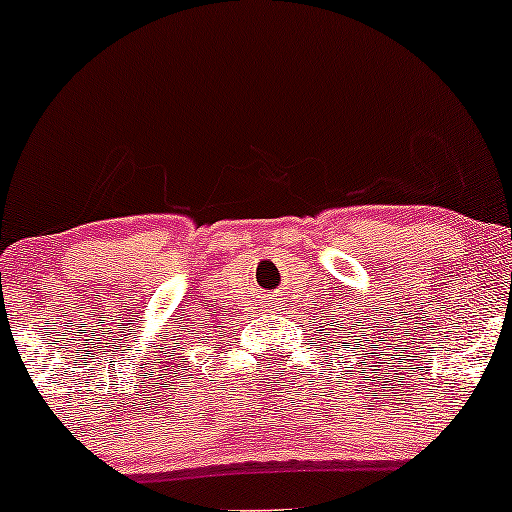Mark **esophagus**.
<instances>
[{
  "label": "esophagus",
  "instance_id": "34e87169",
  "mask_svg": "<svg viewBox=\"0 0 512 512\" xmlns=\"http://www.w3.org/2000/svg\"><path fill=\"white\" fill-rule=\"evenodd\" d=\"M274 306H277V303H272V311H274Z\"/></svg>",
  "mask_w": 512,
  "mask_h": 512
}]
</instances>
